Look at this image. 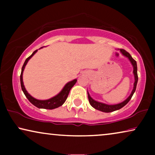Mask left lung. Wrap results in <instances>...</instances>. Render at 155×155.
Instances as JSON below:
<instances>
[{"mask_svg":"<svg viewBox=\"0 0 155 155\" xmlns=\"http://www.w3.org/2000/svg\"><path fill=\"white\" fill-rule=\"evenodd\" d=\"M120 52L122 53L125 56L128 57L129 58V60L130 61L131 63H132L133 66V73H134V76H135V82H134V87H133V90L131 92V94L130 96L128 97V99H126L123 102L118 104H115V105H108V104H105L103 103H100L98 102V101H94V99L91 98V97L89 94V93L87 92L88 94V99L89 101H90V105L92 106V107H94V109H96L99 111H103V112H106V113H109V112H112L114 111H116V110H118L120 109H121L122 107H124L125 105L130 100V99L132 98L133 94H134L135 90H136V86H137V80H138V76H137V63L134 59L132 58V56H130V54H129L128 52H127L126 50L124 49H120Z\"/></svg>","mask_w":155,"mask_h":155,"instance_id":"1","label":"left lung"}]
</instances>
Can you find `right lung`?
Returning <instances> with one entry per match:
<instances>
[{"mask_svg": "<svg viewBox=\"0 0 155 155\" xmlns=\"http://www.w3.org/2000/svg\"><path fill=\"white\" fill-rule=\"evenodd\" d=\"M37 51V50L35 51L32 53V54H31L30 56H29L28 58L25 60L24 64L22 65V71H21V74H20L21 87H22L23 92H24V94L25 96H26L27 98L28 99V100L30 101L33 105H35V107H37V108H41V109H56V108H58L59 107H61V105L63 104V103L65 102L68 96L70 90H71V89L72 87H73L74 84L76 83L77 80L76 79L73 80L71 82H68V83L65 85L64 87H63L62 91H61L58 94H57L56 96L52 97V98H51L49 99H47V100H38V99L33 98L30 94H29V93L27 92V90H25L24 84H23V81H22V73L25 69V65H26L27 62H28V61L31 58V57H32L33 55L35 54Z\"/></svg>", "mask_w": 155, "mask_h": 155, "instance_id": "obj_1", "label": "right lung"}]
</instances>
